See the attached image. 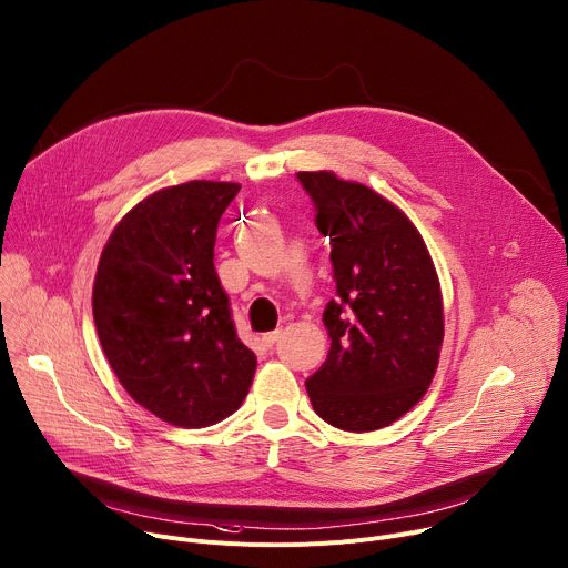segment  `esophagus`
Instances as JSON below:
<instances>
[{"instance_id":"1","label":"esophagus","mask_w":568,"mask_h":568,"mask_svg":"<svg viewBox=\"0 0 568 568\" xmlns=\"http://www.w3.org/2000/svg\"><path fill=\"white\" fill-rule=\"evenodd\" d=\"M281 337V331H272V333H264L262 335V343H264V347H274L276 345V339Z\"/></svg>"}]
</instances>
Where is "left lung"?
Segmentation results:
<instances>
[{"label": "left lung", "instance_id": "left-lung-1", "mask_svg": "<svg viewBox=\"0 0 568 568\" xmlns=\"http://www.w3.org/2000/svg\"><path fill=\"white\" fill-rule=\"evenodd\" d=\"M331 242V349L308 376L315 413L345 432L388 427L423 399L443 345V298L418 229L390 201L331 171L296 173Z\"/></svg>", "mask_w": 568, "mask_h": 568}]
</instances>
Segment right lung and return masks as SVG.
I'll return each mask as SVG.
<instances>
[{"mask_svg":"<svg viewBox=\"0 0 568 568\" xmlns=\"http://www.w3.org/2000/svg\"><path fill=\"white\" fill-rule=\"evenodd\" d=\"M237 192L210 180L160 189L121 219L98 262L102 352L130 397L175 427L229 418L253 382L255 354L214 270L216 225Z\"/></svg>","mask_w":568,"mask_h":568,"instance_id":"obj_1","label":"right lung"}]
</instances>
